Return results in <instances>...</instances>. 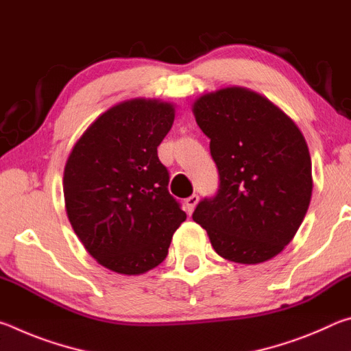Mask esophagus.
Instances as JSON below:
<instances>
[{
	"mask_svg": "<svg viewBox=\"0 0 351 351\" xmlns=\"http://www.w3.org/2000/svg\"><path fill=\"white\" fill-rule=\"evenodd\" d=\"M198 199H199V197H198L197 193L192 195V197H189V198L186 199V209H187V212H189V213H192V212H193L195 206L198 204Z\"/></svg>",
	"mask_w": 351,
	"mask_h": 351,
	"instance_id": "1",
	"label": "esophagus"
}]
</instances>
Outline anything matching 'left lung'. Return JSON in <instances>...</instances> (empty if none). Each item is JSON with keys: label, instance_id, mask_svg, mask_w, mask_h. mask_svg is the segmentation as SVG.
<instances>
[{"label": "left lung", "instance_id": "1", "mask_svg": "<svg viewBox=\"0 0 351 351\" xmlns=\"http://www.w3.org/2000/svg\"><path fill=\"white\" fill-rule=\"evenodd\" d=\"M193 114L210 139L219 184L193 212L215 252L243 265L276 257L293 240L313 192L311 158L295 123L245 88L206 94Z\"/></svg>", "mask_w": 351, "mask_h": 351}]
</instances>
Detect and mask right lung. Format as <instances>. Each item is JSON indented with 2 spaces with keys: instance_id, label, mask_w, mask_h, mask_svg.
<instances>
[{
  "instance_id": "right-lung-1",
  "label": "right lung",
  "mask_w": 351,
  "mask_h": 351,
  "mask_svg": "<svg viewBox=\"0 0 351 351\" xmlns=\"http://www.w3.org/2000/svg\"><path fill=\"white\" fill-rule=\"evenodd\" d=\"M173 119V106L159 100L112 106L83 133L64 167L74 232L91 257L119 274H144L162 263L187 218L158 158Z\"/></svg>"
}]
</instances>
